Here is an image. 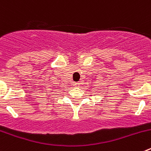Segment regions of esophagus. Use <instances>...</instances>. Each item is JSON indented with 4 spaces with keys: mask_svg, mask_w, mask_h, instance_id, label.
Here are the masks:
<instances>
[{
    "mask_svg": "<svg viewBox=\"0 0 151 151\" xmlns=\"http://www.w3.org/2000/svg\"><path fill=\"white\" fill-rule=\"evenodd\" d=\"M74 85H75V86H76V87H78V86L80 85V83H79V82H75Z\"/></svg>",
    "mask_w": 151,
    "mask_h": 151,
    "instance_id": "1",
    "label": "esophagus"
}]
</instances>
